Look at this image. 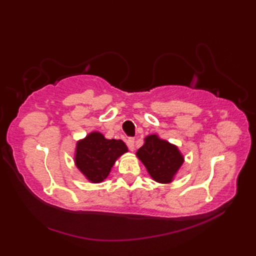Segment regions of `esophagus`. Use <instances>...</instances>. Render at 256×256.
<instances>
[{
	"label": "esophagus",
	"mask_w": 256,
	"mask_h": 256,
	"mask_svg": "<svg viewBox=\"0 0 256 256\" xmlns=\"http://www.w3.org/2000/svg\"><path fill=\"white\" fill-rule=\"evenodd\" d=\"M134 144H135V140H134V138H128V140H126V145H128V150H131V152H133L134 150Z\"/></svg>",
	"instance_id": "1"
}]
</instances>
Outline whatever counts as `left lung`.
Here are the masks:
<instances>
[{"instance_id": "obj_1", "label": "left lung", "mask_w": 256, "mask_h": 256, "mask_svg": "<svg viewBox=\"0 0 256 256\" xmlns=\"http://www.w3.org/2000/svg\"><path fill=\"white\" fill-rule=\"evenodd\" d=\"M136 156L153 180L160 184L172 182L184 162L177 146L157 134L148 135L144 138V144L138 150Z\"/></svg>"}]
</instances>
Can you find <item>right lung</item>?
I'll list each match as a JSON object with an SVG mask.
<instances>
[{"label":"right lung","instance_id":"add662e5","mask_svg":"<svg viewBox=\"0 0 256 256\" xmlns=\"http://www.w3.org/2000/svg\"><path fill=\"white\" fill-rule=\"evenodd\" d=\"M128 152L122 140H108L94 131L76 144L74 162L86 180L100 184L110 175L116 162Z\"/></svg>","mask_w":256,"mask_h":256}]
</instances>
